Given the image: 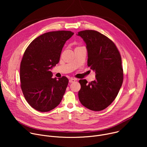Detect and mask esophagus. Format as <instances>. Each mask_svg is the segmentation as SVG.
<instances>
[{
  "label": "esophagus",
  "instance_id": "34e87169",
  "mask_svg": "<svg viewBox=\"0 0 147 147\" xmlns=\"http://www.w3.org/2000/svg\"><path fill=\"white\" fill-rule=\"evenodd\" d=\"M76 80L74 79V78H70V79L69 80V82H70V83H73V82H75Z\"/></svg>",
  "mask_w": 147,
  "mask_h": 147
}]
</instances>
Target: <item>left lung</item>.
Wrapping results in <instances>:
<instances>
[{"label":"left lung","mask_w":147,"mask_h":147,"mask_svg":"<svg viewBox=\"0 0 147 147\" xmlns=\"http://www.w3.org/2000/svg\"><path fill=\"white\" fill-rule=\"evenodd\" d=\"M77 35L86 44L87 65L96 74V80L88 84L86 80H80L79 100L90 110L100 111L112 103L121 87V56L113 42L96 31H81Z\"/></svg>","instance_id":"8db88e82"}]
</instances>
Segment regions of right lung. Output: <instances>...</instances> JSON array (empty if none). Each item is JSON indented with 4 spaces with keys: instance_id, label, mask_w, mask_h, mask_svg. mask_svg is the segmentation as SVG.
Instances as JSON below:
<instances>
[{
    "instance_id": "right-lung-1",
    "label": "right lung",
    "mask_w": 147,
    "mask_h": 147,
    "mask_svg": "<svg viewBox=\"0 0 147 147\" xmlns=\"http://www.w3.org/2000/svg\"><path fill=\"white\" fill-rule=\"evenodd\" d=\"M74 34L69 31L45 33L26 49L20 64V81L23 95L38 111L49 112L60 103L68 85L67 78H52L51 70L57 64L66 42Z\"/></svg>"
}]
</instances>
